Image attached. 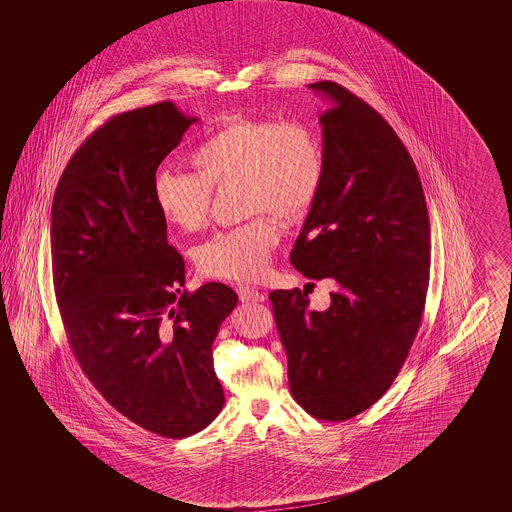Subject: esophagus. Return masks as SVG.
I'll return each mask as SVG.
<instances>
[{"label":"esophagus","mask_w":512,"mask_h":512,"mask_svg":"<svg viewBox=\"0 0 512 512\" xmlns=\"http://www.w3.org/2000/svg\"><path fill=\"white\" fill-rule=\"evenodd\" d=\"M236 293H238L242 302H263L264 300L263 293H259L257 289H253V287H249V285H240V287L236 289Z\"/></svg>","instance_id":"34e87169"}]
</instances>
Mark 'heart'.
Returning <instances> with one entry per match:
<instances>
[{"label": "heart", "mask_w": 512, "mask_h": 512, "mask_svg": "<svg viewBox=\"0 0 512 512\" xmlns=\"http://www.w3.org/2000/svg\"><path fill=\"white\" fill-rule=\"evenodd\" d=\"M193 172H157L152 199L161 219L182 233L208 223L212 189L240 187L246 223L217 233L197 251L208 278L253 281L279 244L276 217L295 223L310 212L325 178V148L317 129L302 120L234 118L191 150ZM258 216L255 217L254 214Z\"/></svg>", "instance_id": "heart-1"}]
</instances>
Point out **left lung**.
Wrapping results in <instances>:
<instances>
[{
	"instance_id": "left-lung-1",
	"label": "left lung",
	"mask_w": 512,
	"mask_h": 512,
	"mask_svg": "<svg viewBox=\"0 0 512 512\" xmlns=\"http://www.w3.org/2000/svg\"><path fill=\"white\" fill-rule=\"evenodd\" d=\"M323 93L325 178L291 251L306 278H332L330 308L300 289L272 291L291 394L319 420L377 402L419 332L430 279V217L419 172L387 120L340 84Z\"/></svg>"
}]
</instances>
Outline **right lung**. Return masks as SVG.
Returning a JSON list of instances; mask_svg holds the SVG:
<instances>
[{"instance_id":"1","label":"right lung","mask_w":512,"mask_h":512,"mask_svg":"<svg viewBox=\"0 0 512 512\" xmlns=\"http://www.w3.org/2000/svg\"><path fill=\"white\" fill-rule=\"evenodd\" d=\"M197 118L171 101L112 116L80 144L52 201V279L73 355L99 394L152 434L182 439L225 403L212 343L238 296L184 287L152 184Z\"/></svg>"}]
</instances>
